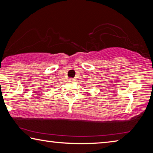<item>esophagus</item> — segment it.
<instances>
[{
  "label": "esophagus",
  "mask_w": 153,
  "mask_h": 153,
  "mask_svg": "<svg viewBox=\"0 0 153 153\" xmlns=\"http://www.w3.org/2000/svg\"><path fill=\"white\" fill-rule=\"evenodd\" d=\"M74 79L73 78H70V79H69V82H74Z\"/></svg>",
  "instance_id": "1"
}]
</instances>
